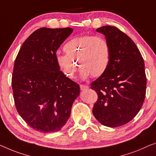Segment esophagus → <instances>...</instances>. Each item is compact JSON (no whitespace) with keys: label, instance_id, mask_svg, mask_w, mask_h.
Returning a JSON list of instances; mask_svg holds the SVG:
<instances>
[{"label":"esophagus","instance_id":"obj_1","mask_svg":"<svg viewBox=\"0 0 156 156\" xmlns=\"http://www.w3.org/2000/svg\"><path fill=\"white\" fill-rule=\"evenodd\" d=\"M88 87H89L86 85H83V84L80 85V88L81 90H85L88 89Z\"/></svg>","mask_w":156,"mask_h":156}]
</instances>
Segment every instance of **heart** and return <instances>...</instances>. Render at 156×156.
<instances>
[{"instance_id":"obj_1","label":"heart","mask_w":156,"mask_h":156,"mask_svg":"<svg viewBox=\"0 0 156 156\" xmlns=\"http://www.w3.org/2000/svg\"><path fill=\"white\" fill-rule=\"evenodd\" d=\"M66 54H58L56 62L65 76L75 78L79 63L80 77L97 78L104 74L110 61V47L101 36L83 35L71 39L63 46Z\"/></svg>"}]
</instances>
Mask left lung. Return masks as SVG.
Returning a JSON list of instances; mask_svg holds the SVG:
<instances>
[{
	"instance_id": "left-lung-1",
	"label": "left lung",
	"mask_w": 156,
	"mask_h": 156,
	"mask_svg": "<svg viewBox=\"0 0 156 156\" xmlns=\"http://www.w3.org/2000/svg\"><path fill=\"white\" fill-rule=\"evenodd\" d=\"M110 47V61L104 74L91 83L98 93L94 117L102 125L117 127L132 120L146 97L144 58L129 36L113 26L97 29Z\"/></svg>"
}]
</instances>
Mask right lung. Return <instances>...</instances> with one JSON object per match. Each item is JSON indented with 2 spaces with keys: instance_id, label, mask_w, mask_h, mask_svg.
<instances>
[{
  "instance_id": "add662e5",
  "label": "right lung",
  "mask_w": 156,
  "mask_h": 156,
  "mask_svg": "<svg viewBox=\"0 0 156 156\" xmlns=\"http://www.w3.org/2000/svg\"><path fill=\"white\" fill-rule=\"evenodd\" d=\"M70 27H41L25 41L15 58L12 88L17 112L32 129L60 131L71 115L80 86L56 62V51L73 32Z\"/></svg>"
}]
</instances>
